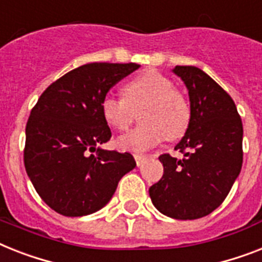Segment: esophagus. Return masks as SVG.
Returning a JSON list of instances; mask_svg holds the SVG:
<instances>
[{"mask_svg":"<svg viewBox=\"0 0 262 262\" xmlns=\"http://www.w3.org/2000/svg\"><path fill=\"white\" fill-rule=\"evenodd\" d=\"M145 159H146L145 155H141V153H136V155H135L136 164H137L138 167H140V165H141L142 163H144V161H145Z\"/></svg>","mask_w":262,"mask_h":262,"instance_id":"obj_1","label":"esophagus"}]
</instances>
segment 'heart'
<instances>
[{
	"label": "heart",
	"instance_id": "heart-1",
	"mask_svg": "<svg viewBox=\"0 0 262 262\" xmlns=\"http://www.w3.org/2000/svg\"><path fill=\"white\" fill-rule=\"evenodd\" d=\"M103 120L114 130L124 132L133 124L136 116L141 124L118 138L124 150H146L167 140H178L191 122V106L169 78L148 70L125 83L122 98L106 95L101 102Z\"/></svg>",
	"mask_w": 262,
	"mask_h": 262
}]
</instances>
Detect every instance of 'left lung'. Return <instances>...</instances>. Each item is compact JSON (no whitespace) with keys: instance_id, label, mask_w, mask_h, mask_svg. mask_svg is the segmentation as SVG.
Here are the masks:
<instances>
[{"instance_id":"8db88e82","label":"left lung","mask_w":262,"mask_h":262,"mask_svg":"<svg viewBox=\"0 0 262 262\" xmlns=\"http://www.w3.org/2000/svg\"><path fill=\"white\" fill-rule=\"evenodd\" d=\"M190 95L191 122L175 146L182 159L159 157L163 178L149 188L155 207L175 220L208 215L225 201L242 167L241 117L234 101L206 72L176 66Z\"/></svg>"}]
</instances>
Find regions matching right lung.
<instances>
[{
    "label": "right lung",
    "mask_w": 262,
    "mask_h": 262,
    "mask_svg": "<svg viewBox=\"0 0 262 262\" xmlns=\"http://www.w3.org/2000/svg\"><path fill=\"white\" fill-rule=\"evenodd\" d=\"M136 63H89L51 83L31 110L24 164L35 190L66 216L89 215L112 199L136 167L130 153L97 148L112 137L101 102Z\"/></svg>",
    "instance_id": "add662e5"
}]
</instances>
